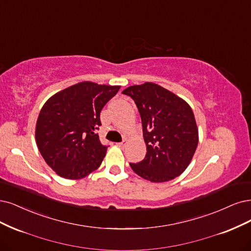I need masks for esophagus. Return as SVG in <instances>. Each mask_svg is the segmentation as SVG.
Masks as SVG:
<instances>
[{
  "label": "esophagus",
  "mask_w": 251,
  "mask_h": 251,
  "mask_svg": "<svg viewBox=\"0 0 251 251\" xmlns=\"http://www.w3.org/2000/svg\"><path fill=\"white\" fill-rule=\"evenodd\" d=\"M126 143H127V140H126V139H125L123 142H119V143H117V145H118V146H122V148H125V146L126 145Z\"/></svg>",
  "instance_id": "esophagus-1"
}]
</instances>
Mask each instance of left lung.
<instances>
[{
	"label": "left lung",
	"instance_id": "obj_1",
	"mask_svg": "<svg viewBox=\"0 0 251 251\" xmlns=\"http://www.w3.org/2000/svg\"><path fill=\"white\" fill-rule=\"evenodd\" d=\"M139 111L145 158L129 163L135 174L152 183L180 176L189 166L198 144L194 113L183 99L151 82L129 86L123 91Z\"/></svg>",
	"mask_w": 251,
	"mask_h": 251
}]
</instances>
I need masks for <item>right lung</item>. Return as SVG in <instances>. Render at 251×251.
Returning a JSON list of instances; mask_svg holds the SVG:
<instances>
[{
  "label": "right lung",
  "mask_w": 251,
  "mask_h": 251,
  "mask_svg": "<svg viewBox=\"0 0 251 251\" xmlns=\"http://www.w3.org/2000/svg\"><path fill=\"white\" fill-rule=\"evenodd\" d=\"M120 86L81 82L50 97L35 128L37 148L58 176L80 179L97 170L107 152L97 129L100 111Z\"/></svg>",
  "instance_id": "1"
}]
</instances>
